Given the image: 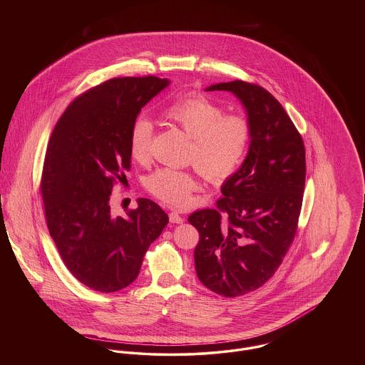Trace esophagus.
Returning <instances> with one entry per match:
<instances>
[{"label": "esophagus", "instance_id": "34e87169", "mask_svg": "<svg viewBox=\"0 0 365 365\" xmlns=\"http://www.w3.org/2000/svg\"><path fill=\"white\" fill-rule=\"evenodd\" d=\"M168 217H170V222H171V223H182V222H184V217H182L178 212H175V210L170 212Z\"/></svg>", "mask_w": 365, "mask_h": 365}]
</instances>
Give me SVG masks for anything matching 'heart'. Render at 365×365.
Listing matches in <instances>:
<instances>
[{
    "instance_id": "heart-1",
    "label": "heart",
    "mask_w": 365,
    "mask_h": 365,
    "mask_svg": "<svg viewBox=\"0 0 365 365\" xmlns=\"http://www.w3.org/2000/svg\"><path fill=\"white\" fill-rule=\"evenodd\" d=\"M163 116L191 138L188 160L212 182L229 178L247 155L252 140L250 122L242 115H225L222 106L204 96L175 100L163 109ZM153 133L155 125L149 118L139 116L133 120L129 133L133 160L143 163L149 158ZM145 187L157 200L182 207L200 184L195 173L190 170L161 167L146 177Z\"/></svg>"
}]
</instances>
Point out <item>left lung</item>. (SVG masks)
Here are the masks:
<instances>
[{"label":"left lung","instance_id":"obj_1","mask_svg":"<svg viewBox=\"0 0 365 365\" xmlns=\"http://www.w3.org/2000/svg\"><path fill=\"white\" fill-rule=\"evenodd\" d=\"M245 105L252 126L249 153L222 185L216 208L188 222L200 232L194 250L200 281L225 298L262 287L278 269L298 229L307 160L301 133L265 88L235 80L210 86Z\"/></svg>","mask_w":365,"mask_h":365}]
</instances>
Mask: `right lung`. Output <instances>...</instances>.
<instances>
[{
  "mask_svg": "<svg viewBox=\"0 0 365 365\" xmlns=\"http://www.w3.org/2000/svg\"><path fill=\"white\" fill-rule=\"evenodd\" d=\"M167 86L156 76L106 80L78 96L53 129L41 180L48 229L68 271L94 291L130 285L168 222L148 198L125 216L109 205L130 168L132 123Z\"/></svg>",
  "mask_w": 365,
  "mask_h": 365,
  "instance_id": "add662e5",
  "label": "right lung"
}]
</instances>
